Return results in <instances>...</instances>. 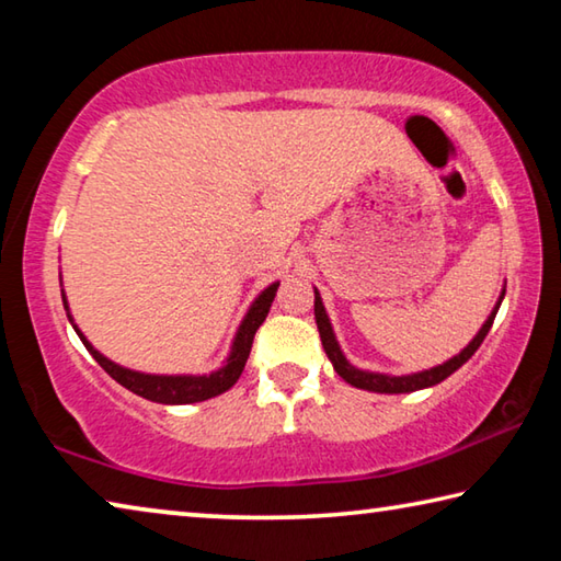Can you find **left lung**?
Wrapping results in <instances>:
<instances>
[{
	"instance_id": "1",
	"label": "left lung",
	"mask_w": 561,
	"mask_h": 561,
	"mask_svg": "<svg viewBox=\"0 0 561 561\" xmlns=\"http://www.w3.org/2000/svg\"><path fill=\"white\" fill-rule=\"evenodd\" d=\"M502 299H505V284H502V291L495 301V307H492L490 317L485 319V324L480 327L478 334L472 336V341L468 346H465L460 354H455L453 358L443 360V364L433 366V368H425V371H415V374H401V376H393V374H381V371H366V368H358L351 364L346 358L344 351H341L336 334H334V327H331V319L324 309V301H321V294L314 287V319H317V327H319V336H321V346H324L327 356L331 360V366H334V371L344 378L346 383H351L354 388H364V391H371V393H413V391H423V388H431V386H438L440 381H445L450 374L458 371V368L468 360L474 351L480 348L482 339L488 336V331L492 327V321H495V314L500 309Z\"/></svg>"
}]
</instances>
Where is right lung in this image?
<instances>
[{"instance_id": "add662e5", "label": "right lung", "mask_w": 561, "mask_h": 561, "mask_svg": "<svg viewBox=\"0 0 561 561\" xmlns=\"http://www.w3.org/2000/svg\"><path fill=\"white\" fill-rule=\"evenodd\" d=\"M61 279V274H59ZM279 282H272L270 287H264L254 301L247 309V314L242 317L240 327H237L232 344H230V354L222 360L220 368H215L210 374H144V371H133V368H126L111 360L108 356H103L99 348H93L91 341L83 336V331L73 324L71 309H69V299H66V291L61 289V299H64V309L66 317H69L71 327L79 339L83 341V346L89 348V354L99 360V366L106 371L113 381H118L123 388H128L140 398L153 403H163V405H187V403H201L207 401V398H215L237 383V378L242 376L247 356L252 351V341L257 329L262 327V321L267 319L270 307L274 301V294H277Z\"/></svg>"}]
</instances>
